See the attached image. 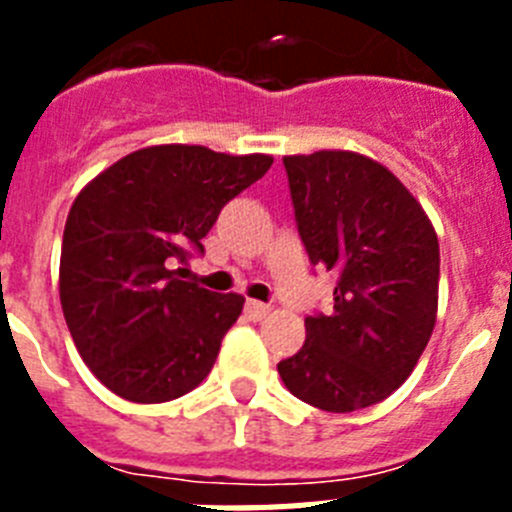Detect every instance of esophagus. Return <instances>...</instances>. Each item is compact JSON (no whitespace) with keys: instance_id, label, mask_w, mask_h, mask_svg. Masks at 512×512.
<instances>
[{"instance_id":"1","label":"esophagus","mask_w":512,"mask_h":512,"mask_svg":"<svg viewBox=\"0 0 512 512\" xmlns=\"http://www.w3.org/2000/svg\"><path fill=\"white\" fill-rule=\"evenodd\" d=\"M269 312H271V307L264 305V302H256V300L246 302V315L251 320H264Z\"/></svg>"}]
</instances>
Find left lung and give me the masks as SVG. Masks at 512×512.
I'll return each instance as SVG.
<instances>
[{
  "label": "left lung",
  "mask_w": 512,
  "mask_h": 512,
  "mask_svg": "<svg viewBox=\"0 0 512 512\" xmlns=\"http://www.w3.org/2000/svg\"><path fill=\"white\" fill-rule=\"evenodd\" d=\"M312 264L338 271L333 312L305 318V346L279 361L287 390L312 408L354 413L413 374L438 312V238L387 166L354 151L284 156Z\"/></svg>",
  "instance_id": "8db88e82"
}]
</instances>
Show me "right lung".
<instances>
[{
  "label": "right lung",
  "mask_w": 512,
  "mask_h": 512,
  "mask_svg": "<svg viewBox=\"0 0 512 512\" xmlns=\"http://www.w3.org/2000/svg\"><path fill=\"white\" fill-rule=\"evenodd\" d=\"M274 158L148 146L94 176L63 228V318L94 377L122 400L169 402L210 374L243 297L184 282L189 253Z\"/></svg>",
  "instance_id": "add662e5"
}]
</instances>
